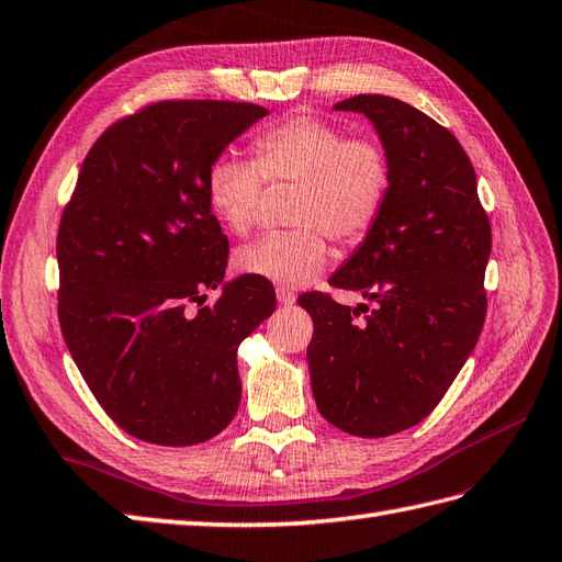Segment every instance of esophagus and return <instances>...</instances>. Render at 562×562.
<instances>
[{
  "instance_id": "esophagus-1",
  "label": "esophagus",
  "mask_w": 562,
  "mask_h": 562,
  "mask_svg": "<svg viewBox=\"0 0 562 562\" xmlns=\"http://www.w3.org/2000/svg\"><path fill=\"white\" fill-rule=\"evenodd\" d=\"M277 301H279L283 307H289V305L295 303V293L289 291V289H277Z\"/></svg>"
}]
</instances>
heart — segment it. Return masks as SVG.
<instances>
[{"instance_id": "b5f03b06", "label": "heart", "mask_w": 562, "mask_h": 562, "mask_svg": "<svg viewBox=\"0 0 562 562\" xmlns=\"http://www.w3.org/2000/svg\"><path fill=\"white\" fill-rule=\"evenodd\" d=\"M255 160L223 154L206 172V196L223 226L245 235L265 202V187L295 184L289 221L295 228L271 233L235 255L249 277L303 285L327 265L329 243H363L392 192V160L372 136H348L341 124L293 115L271 124L252 142Z\"/></svg>"}]
</instances>
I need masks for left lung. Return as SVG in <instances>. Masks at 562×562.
Segmentation results:
<instances>
[{
	"label": "left lung",
	"instance_id": "8db88e82",
	"mask_svg": "<svg viewBox=\"0 0 562 562\" xmlns=\"http://www.w3.org/2000/svg\"><path fill=\"white\" fill-rule=\"evenodd\" d=\"M334 110L372 122L392 160V192L375 228L329 279L372 307L317 291L297 297L315 324L310 382L331 426L386 438L440 404L479 341L491 221L467 151L426 112L375 93Z\"/></svg>",
	"mask_w": 562,
	"mask_h": 562
}]
</instances>
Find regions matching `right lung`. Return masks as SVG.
Listing matches in <instances>:
<instances>
[{
	"mask_svg": "<svg viewBox=\"0 0 562 562\" xmlns=\"http://www.w3.org/2000/svg\"><path fill=\"white\" fill-rule=\"evenodd\" d=\"M265 115L233 101L146 105L91 146L61 214V336L98 404L144 442H206L240 406L238 346L277 293L249 273L223 283L228 238L206 172ZM218 284L220 301L202 306Z\"/></svg>",
	"mask_w": 562,
	"mask_h": 562,
	"instance_id": "1",
	"label": "right lung"
}]
</instances>
